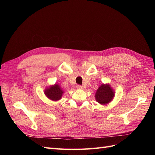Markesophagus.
I'll list each match as a JSON object with an SVG mask.
<instances>
[{
	"label": "esophagus",
	"mask_w": 155,
	"mask_h": 155,
	"mask_svg": "<svg viewBox=\"0 0 155 155\" xmlns=\"http://www.w3.org/2000/svg\"><path fill=\"white\" fill-rule=\"evenodd\" d=\"M76 87L78 89H79V90H82V89H83V87L81 85H77Z\"/></svg>",
	"instance_id": "obj_1"
}]
</instances>
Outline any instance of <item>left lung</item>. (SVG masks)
Returning <instances> with one entry per match:
<instances>
[{
    "label": "left lung",
    "mask_w": 155,
    "mask_h": 155,
    "mask_svg": "<svg viewBox=\"0 0 155 155\" xmlns=\"http://www.w3.org/2000/svg\"><path fill=\"white\" fill-rule=\"evenodd\" d=\"M114 96V91L109 84H102L97 88L95 98L101 105H106L110 102Z\"/></svg>",
    "instance_id": "8db88e82"
}]
</instances>
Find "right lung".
Masks as SVG:
<instances>
[{
    "instance_id": "add662e5",
    "label": "right lung",
    "mask_w": 155,
    "mask_h": 155,
    "mask_svg": "<svg viewBox=\"0 0 155 155\" xmlns=\"http://www.w3.org/2000/svg\"><path fill=\"white\" fill-rule=\"evenodd\" d=\"M64 91L58 84H55L50 86L49 88H46L45 90V94L48 99L52 101H58L61 98Z\"/></svg>"
}]
</instances>
